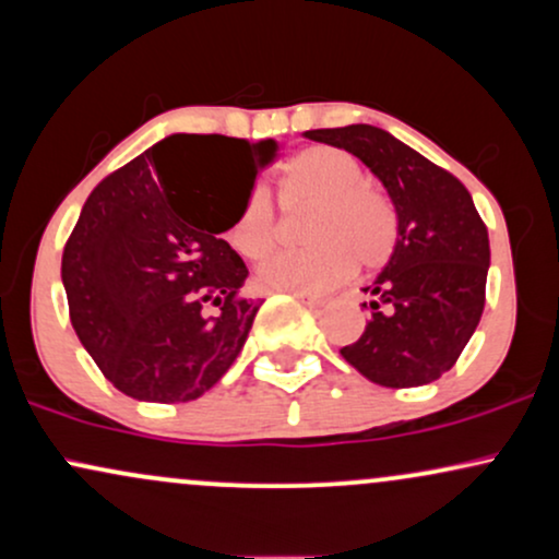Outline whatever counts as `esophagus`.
Listing matches in <instances>:
<instances>
[{
	"instance_id": "obj_1",
	"label": "esophagus",
	"mask_w": 559,
	"mask_h": 559,
	"mask_svg": "<svg viewBox=\"0 0 559 559\" xmlns=\"http://www.w3.org/2000/svg\"><path fill=\"white\" fill-rule=\"evenodd\" d=\"M294 294V297H297V299H301V301H305V305L307 307H320V305H323V297H316V294H301V292H292Z\"/></svg>"
}]
</instances>
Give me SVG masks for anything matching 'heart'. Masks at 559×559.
Wrapping results in <instances>:
<instances>
[{
  "instance_id": "1",
  "label": "heart",
  "mask_w": 559,
  "mask_h": 559,
  "mask_svg": "<svg viewBox=\"0 0 559 559\" xmlns=\"http://www.w3.org/2000/svg\"><path fill=\"white\" fill-rule=\"evenodd\" d=\"M286 210L316 204L305 241L312 247L273 258L258 271L271 292H325L355 271H376L396 247V215L381 191L365 186L362 165L336 146H310L286 165L281 181ZM281 223L271 197L254 194L228 230V243L243 260L260 262L278 247Z\"/></svg>"
}]
</instances>
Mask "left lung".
Wrapping results in <instances>:
<instances>
[{
    "label": "left lung",
    "instance_id": "1",
    "mask_svg": "<svg viewBox=\"0 0 559 559\" xmlns=\"http://www.w3.org/2000/svg\"><path fill=\"white\" fill-rule=\"evenodd\" d=\"M305 136L360 157L386 186L400 221L389 265L365 288L370 323L342 346V357L389 389L436 381L463 355L486 301L489 230L471 191L376 126L318 128Z\"/></svg>",
    "mask_w": 559,
    "mask_h": 559
}]
</instances>
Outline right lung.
Instances as JSON below:
<instances>
[{
    "label": "right lung",
    "instance_id": "right-lung-1",
    "mask_svg": "<svg viewBox=\"0 0 559 559\" xmlns=\"http://www.w3.org/2000/svg\"><path fill=\"white\" fill-rule=\"evenodd\" d=\"M275 141L178 133L110 173L62 252L70 323L107 381L141 402H191L239 357L260 301L226 230Z\"/></svg>",
    "mask_w": 559,
    "mask_h": 559
}]
</instances>
